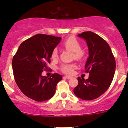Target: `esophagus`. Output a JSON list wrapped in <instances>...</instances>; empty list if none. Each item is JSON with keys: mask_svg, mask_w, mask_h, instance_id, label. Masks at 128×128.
<instances>
[{"mask_svg": "<svg viewBox=\"0 0 128 128\" xmlns=\"http://www.w3.org/2000/svg\"><path fill=\"white\" fill-rule=\"evenodd\" d=\"M64 78H67V79H70V78H71V77H69V76H65V77H64Z\"/></svg>", "mask_w": 128, "mask_h": 128, "instance_id": "obj_1", "label": "esophagus"}]
</instances>
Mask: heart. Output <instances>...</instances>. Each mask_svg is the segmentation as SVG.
Listing matches in <instances>:
<instances>
[{"label":"heart","mask_w":128,"mask_h":128,"mask_svg":"<svg viewBox=\"0 0 128 128\" xmlns=\"http://www.w3.org/2000/svg\"><path fill=\"white\" fill-rule=\"evenodd\" d=\"M63 46L67 50L74 52L75 58L77 60H82L84 58V51L81 50L80 44L75 37L70 36L67 38L63 42ZM51 57L52 59H56L58 58V51L56 48H54L52 51ZM74 68V66L72 64H63L60 67V70L66 74H71L73 73Z\"/></svg>","instance_id":"1"}]
</instances>
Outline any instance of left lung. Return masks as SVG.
<instances>
[{
    "mask_svg": "<svg viewBox=\"0 0 128 128\" xmlns=\"http://www.w3.org/2000/svg\"><path fill=\"white\" fill-rule=\"evenodd\" d=\"M84 39L88 49L89 57L85 66L89 73L87 80L78 77V84L74 89L77 97L84 100H92L101 96L109 88L113 80L116 61L106 41L92 32L78 34Z\"/></svg>",
    "mask_w": 128,
    "mask_h": 128,
    "instance_id": "left-lung-1",
    "label": "left lung"
}]
</instances>
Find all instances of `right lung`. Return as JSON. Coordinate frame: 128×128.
I'll list each match as a JSON object with an SVG mask.
<instances>
[{
  "mask_svg": "<svg viewBox=\"0 0 128 128\" xmlns=\"http://www.w3.org/2000/svg\"><path fill=\"white\" fill-rule=\"evenodd\" d=\"M60 37L37 34L24 41L13 58L14 78L20 90L30 98L44 102L51 98L62 76L54 73L50 77L41 75L51 62L52 51Z\"/></svg>",
  "mask_w": 128,
  "mask_h": 128,
  "instance_id": "obj_1",
  "label": "right lung"
}]
</instances>
